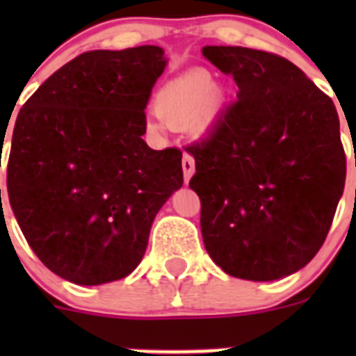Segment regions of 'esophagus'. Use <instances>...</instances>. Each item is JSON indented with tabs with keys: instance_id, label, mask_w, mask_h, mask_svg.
<instances>
[{
	"instance_id": "obj_1",
	"label": "esophagus",
	"mask_w": 356,
	"mask_h": 356,
	"mask_svg": "<svg viewBox=\"0 0 356 356\" xmlns=\"http://www.w3.org/2000/svg\"><path fill=\"white\" fill-rule=\"evenodd\" d=\"M181 169H184L185 181L191 180V176L196 171V163H194V159L191 153H184V159H181Z\"/></svg>"
}]
</instances>
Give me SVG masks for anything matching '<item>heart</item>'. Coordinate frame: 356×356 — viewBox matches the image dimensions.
I'll use <instances>...</instances> for the list:
<instances>
[{"label": "heart", "mask_w": 356, "mask_h": 356, "mask_svg": "<svg viewBox=\"0 0 356 356\" xmlns=\"http://www.w3.org/2000/svg\"><path fill=\"white\" fill-rule=\"evenodd\" d=\"M219 97L212 90V78L207 71L194 69L168 81L155 96V108L160 118L172 127H205L212 118ZM153 128H162L156 122Z\"/></svg>", "instance_id": "1"}]
</instances>
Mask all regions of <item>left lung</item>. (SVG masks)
Masks as SVG:
<instances>
[{"instance_id": "8db88e82", "label": "left lung", "mask_w": 356, "mask_h": 356, "mask_svg": "<svg viewBox=\"0 0 356 356\" xmlns=\"http://www.w3.org/2000/svg\"><path fill=\"white\" fill-rule=\"evenodd\" d=\"M203 55L238 87L205 139L185 147L203 242L229 276L284 278L321 250L344 191L337 110L284 56L241 46Z\"/></svg>"}]
</instances>
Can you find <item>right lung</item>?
I'll return each mask as SVG.
<instances>
[{"instance_id":"obj_1","label":"right lung","mask_w":356,"mask_h":356,"mask_svg":"<svg viewBox=\"0 0 356 356\" xmlns=\"http://www.w3.org/2000/svg\"><path fill=\"white\" fill-rule=\"evenodd\" d=\"M163 67L159 46L85 51L19 110L8 200L33 253L72 284L130 275L156 212L184 185L181 151L143 140L144 108Z\"/></svg>"}]
</instances>
